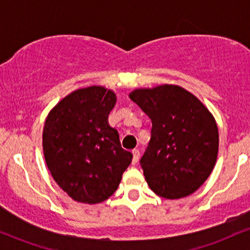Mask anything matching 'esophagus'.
I'll return each instance as SVG.
<instances>
[{"label":"esophagus","mask_w":250,"mask_h":250,"mask_svg":"<svg viewBox=\"0 0 250 250\" xmlns=\"http://www.w3.org/2000/svg\"><path fill=\"white\" fill-rule=\"evenodd\" d=\"M139 159H140V151L137 150V149H134L133 150V163L134 165L139 161Z\"/></svg>","instance_id":"obj_1"}]
</instances>
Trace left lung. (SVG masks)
I'll list each match as a JSON object with an SVG mask.
<instances>
[{"label":"left lung","mask_w":250,"mask_h":250,"mask_svg":"<svg viewBox=\"0 0 250 250\" xmlns=\"http://www.w3.org/2000/svg\"><path fill=\"white\" fill-rule=\"evenodd\" d=\"M151 120V139L141 159L149 188L168 200L196 191L213 171L219 128L209 109L176 84L137 88L129 94Z\"/></svg>","instance_id":"1"}]
</instances>
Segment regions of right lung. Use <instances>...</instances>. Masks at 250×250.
Returning a JSON list of instances; mask_svg holds the SVG:
<instances>
[{
    "instance_id": "add662e5",
    "label": "right lung",
    "mask_w": 250,
    "mask_h": 250,
    "mask_svg": "<svg viewBox=\"0 0 250 250\" xmlns=\"http://www.w3.org/2000/svg\"><path fill=\"white\" fill-rule=\"evenodd\" d=\"M116 94L102 85L80 88L48 114L42 147L51 176L73 200L96 205L116 191L133 154L121 147L108 115Z\"/></svg>"
}]
</instances>
